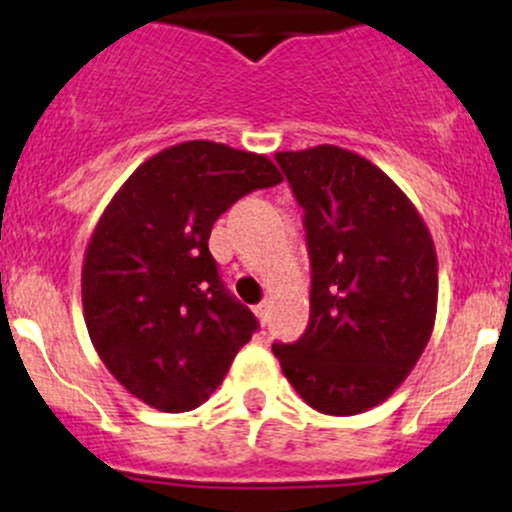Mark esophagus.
I'll use <instances>...</instances> for the list:
<instances>
[{
	"label": "esophagus",
	"instance_id": "esophagus-1",
	"mask_svg": "<svg viewBox=\"0 0 512 512\" xmlns=\"http://www.w3.org/2000/svg\"><path fill=\"white\" fill-rule=\"evenodd\" d=\"M255 314H257V319H260V322L265 324L267 319H270V302H260V304H257Z\"/></svg>",
	"mask_w": 512,
	"mask_h": 512
}]
</instances>
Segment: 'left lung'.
<instances>
[{"instance_id": "1", "label": "left lung", "mask_w": 512, "mask_h": 512, "mask_svg": "<svg viewBox=\"0 0 512 512\" xmlns=\"http://www.w3.org/2000/svg\"><path fill=\"white\" fill-rule=\"evenodd\" d=\"M275 160L304 210L312 292L307 332L272 352L319 414H361L404 384L431 339V232L404 190L359 153L324 143Z\"/></svg>"}]
</instances>
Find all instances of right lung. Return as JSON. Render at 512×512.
Here are the masks:
<instances>
[{
    "instance_id": "1",
    "label": "right lung",
    "mask_w": 512,
    "mask_h": 512,
    "mask_svg": "<svg viewBox=\"0 0 512 512\" xmlns=\"http://www.w3.org/2000/svg\"><path fill=\"white\" fill-rule=\"evenodd\" d=\"M277 183L267 156L185 141L138 165L98 218L81 270L86 329L143 404L198 409L250 342L255 314L223 287L208 240L235 200Z\"/></svg>"
}]
</instances>
